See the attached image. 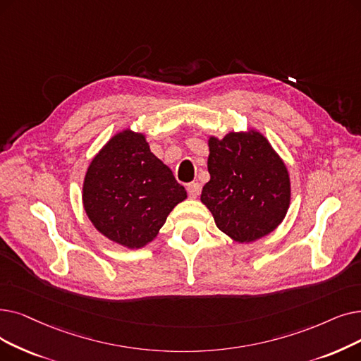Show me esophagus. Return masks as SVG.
<instances>
[{"label": "esophagus", "mask_w": 361, "mask_h": 361, "mask_svg": "<svg viewBox=\"0 0 361 361\" xmlns=\"http://www.w3.org/2000/svg\"><path fill=\"white\" fill-rule=\"evenodd\" d=\"M187 193L190 197H197L200 195V184L199 183H190L187 185Z\"/></svg>", "instance_id": "34e87169"}]
</instances>
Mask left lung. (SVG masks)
<instances>
[{"label": "left lung", "instance_id": "obj_1", "mask_svg": "<svg viewBox=\"0 0 361 361\" xmlns=\"http://www.w3.org/2000/svg\"><path fill=\"white\" fill-rule=\"evenodd\" d=\"M208 171L200 200L216 227L233 240L249 243L283 221L290 203L289 172L280 156L255 130L209 137Z\"/></svg>", "mask_w": 361, "mask_h": 361}]
</instances>
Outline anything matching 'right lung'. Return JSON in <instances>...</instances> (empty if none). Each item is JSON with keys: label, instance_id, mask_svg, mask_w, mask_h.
<instances>
[{"label": "right lung", "instance_id": "obj_1", "mask_svg": "<svg viewBox=\"0 0 361 361\" xmlns=\"http://www.w3.org/2000/svg\"><path fill=\"white\" fill-rule=\"evenodd\" d=\"M187 192L150 152L142 133L115 134L91 161L84 209L103 236L130 249L150 243Z\"/></svg>", "mask_w": 361, "mask_h": 361}]
</instances>
